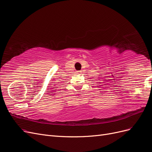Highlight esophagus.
<instances>
[{"instance_id": "1", "label": "esophagus", "mask_w": 152, "mask_h": 152, "mask_svg": "<svg viewBox=\"0 0 152 152\" xmlns=\"http://www.w3.org/2000/svg\"><path fill=\"white\" fill-rule=\"evenodd\" d=\"M80 73H81V71H77V74H80Z\"/></svg>"}]
</instances>
